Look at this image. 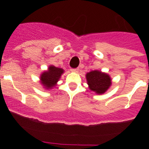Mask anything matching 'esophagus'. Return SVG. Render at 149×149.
Instances as JSON below:
<instances>
[{"instance_id":"obj_1","label":"esophagus","mask_w":149,"mask_h":149,"mask_svg":"<svg viewBox=\"0 0 149 149\" xmlns=\"http://www.w3.org/2000/svg\"><path fill=\"white\" fill-rule=\"evenodd\" d=\"M71 71H72V72H79V69H78V68H76V69H71Z\"/></svg>"}]
</instances>
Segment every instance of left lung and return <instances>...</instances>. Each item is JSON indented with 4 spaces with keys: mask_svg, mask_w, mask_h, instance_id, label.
Wrapping results in <instances>:
<instances>
[{
    "mask_svg": "<svg viewBox=\"0 0 149 149\" xmlns=\"http://www.w3.org/2000/svg\"><path fill=\"white\" fill-rule=\"evenodd\" d=\"M86 78L90 90L97 94L105 93L111 85L110 76L98 70H93L87 72Z\"/></svg>",
    "mask_w": 149,
    "mask_h": 149,
    "instance_id": "obj_1",
    "label": "left lung"
}]
</instances>
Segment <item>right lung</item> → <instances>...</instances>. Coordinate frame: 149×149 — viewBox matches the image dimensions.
I'll use <instances>...</instances> for the list:
<instances>
[{
  "mask_svg": "<svg viewBox=\"0 0 149 149\" xmlns=\"http://www.w3.org/2000/svg\"><path fill=\"white\" fill-rule=\"evenodd\" d=\"M64 72V70L61 68H58L50 65L47 71L42 73L40 77V83L45 89H52L56 86L61 76Z\"/></svg>",
  "mask_w": 149,
  "mask_h": 149,
  "instance_id": "add662e5",
  "label": "right lung"
}]
</instances>
